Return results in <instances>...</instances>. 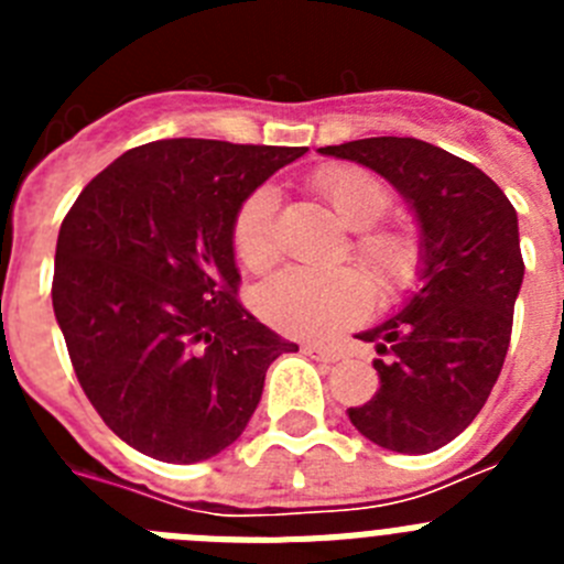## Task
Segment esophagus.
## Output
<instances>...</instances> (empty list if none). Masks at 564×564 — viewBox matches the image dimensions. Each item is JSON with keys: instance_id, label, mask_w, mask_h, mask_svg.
Here are the masks:
<instances>
[{"instance_id": "esophagus-1", "label": "esophagus", "mask_w": 564, "mask_h": 564, "mask_svg": "<svg viewBox=\"0 0 564 564\" xmlns=\"http://www.w3.org/2000/svg\"><path fill=\"white\" fill-rule=\"evenodd\" d=\"M305 352L311 358H316V361H338L341 358V350H336V347H322V344H305Z\"/></svg>"}]
</instances>
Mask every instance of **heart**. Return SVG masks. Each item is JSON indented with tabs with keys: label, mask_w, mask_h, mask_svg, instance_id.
Returning a JSON list of instances; mask_svg holds the SVG:
<instances>
[{
	"label": "heart",
	"mask_w": 564,
	"mask_h": 564,
	"mask_svg": "<svg viewBox=\"0 0 564 564\" xmlns=\"http://www.w3.org/2000/svg\"><path fill=\"white\" fill-rule=\"evenodd\" d=\"M316 188L327 197L344 226L358 228L352 251L378 285L398 291L415 282L421 246L401 228H370L390 208V192L376 174L356 166H330L316 174ZM279 192L259 186L239 206L234 220V251L253 271L276 259ZM370 282L358 268H307L279 271L257 291V311L268 325L296 338H330L358 322L370 307Z\"/></svg>",
	"instance_id": "heart-1"
}]
</instances>
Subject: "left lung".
<instances>
[{
  "mask_svg": "<svg viewBox=\"0 0 564 564\" xmlns=\"http://www.w3.org/2000/svg\"><path fill=\"white\" fill-rule=\"evenodd\" d=\"M318 154L381 174L410 206L421 246V288L356 336L376 344L381 387L347 415L381 449H441L475 421L506 361L525 273L514 206L475 163L417 138H361Z\"/></svg>",
  "mask_w": 564,
  "mask_h": 564,
  "instance_id": "1",
  "label": "left lung"
}]
</instances>
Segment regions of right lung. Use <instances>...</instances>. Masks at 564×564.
<instances>
[{
    "mask_svg": "<svg viewBox=\"0 0 564 564\" xmlns=\"http://www.w3.org/2000/svg\"><path fill=\"white\" fill-rule=\"evenodd\" d=\"M305 152L143 143L93 177L64 217L53 313L89 403L141 455H220L251 421L268 367L299 350L234 299V220Z\"/></svg>",
    "mask_w": 564,
    "mask_h": 564,
    "instance_id": "right-lung-1",
    "label": "right lung"
}]
</instances>
